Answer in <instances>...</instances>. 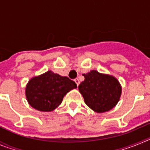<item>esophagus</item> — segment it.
<instances>
[{
    "label": "esophagus",
    "mask_w": 150,
    "mask_h": 150,
    "mask_svg": "<svg viewBox=\"0 0 150 150\" xmlns=\"http://www.w3.org/2000/svg\"><path fill=\"white\" fill-rule=\"evenodd\" d=\"M74 82L76 83V84L77 85V86H79V79H78V78H76V79H74Z\"/></svg>",
    "instance_id": "1"
}]
</instances>
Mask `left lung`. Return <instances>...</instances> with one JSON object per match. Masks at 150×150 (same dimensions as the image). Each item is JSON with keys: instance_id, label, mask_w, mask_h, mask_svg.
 <instances>
[{"instance_id": "left-lung-1", "label": "left lung", "mask_w": 150, "mask_h": 150, "mask_svg": "<svg viewBox=\"0 0 150 150\" xmlns=\"http://www.w3.org/2000/svg\"><path fill=\"white\" fill-rule=\"evenodd\" d=\"M83 75L84 81L78 88L86 104L92 110L101 113L110 110L118 104L122 86L115 76L95 70Z\"/></svg>"}]
</instances>
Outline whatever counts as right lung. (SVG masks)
<instances>
[{
    "label": "right lung",
    "instance_id": "obj_1",
    "mask_svg": "<svg viewBox=\"0 0 150 150\" xmlns=\"http://www.w3.org/2000/svg\"><path fill=\"white\" fill-rule=\"evenodd\" d=\"M77 87L67 76L52 71L32 77L26 85L25 96L30 106L43 112H51L62 104L64 95Z\"/></svg>",
    "mask_w": 150,
    "mask_h": 150
}]
</instances>
